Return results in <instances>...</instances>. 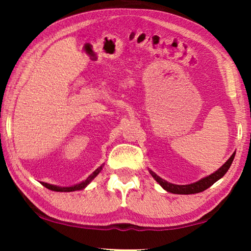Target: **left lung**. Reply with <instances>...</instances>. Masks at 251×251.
Instances as JSON below:
<instances>
[{"instance_id": "1", "label": "left lung", "mask_w": 251, "mask_h": 251, "mask_svg": "<svg viewBox=\"0 0 251 251\" xmlns=\"http://www.w3.org/2000/svg\"><path fill=\"white\" fill-rule=\"evenodd\" d=\"M233 158H235V152H233V154L230 156V158H229L226 163H225L223 166L218 169V171H216L214 174H211V175H209L208 177L202 178V179L190 185H174V184H171V182H167L166 180L161 179V178L159 176H157L154 172L151 171V176L155 178V180L158 182L164 189H166L169 193L179 194V195L198 194V193L203 192V190H206L207 188H209L212 184H215L216 181L219 180L220 178H222L225 174L228 172V169L230 168Z\"/></svg>"}]
</instances>
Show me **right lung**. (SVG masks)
Segmentation results:
<instances>
[{"instance_id": "1", "label": "right lung", "mask_w": 251, "mask_h": 251, "mask_svg": "<svg viewBox=\"0 0 251 251\" xmlns=\"http://www.w3.org/2000/svg\"><path fill=\"white\" fill-rule=\"evenodd\" d=\"M101 167H103V166L97 168L96 171L92 174V175L87 177L86 180H84V181L80 182V184L75 185L73 187H57V186H54V185L46 184V182H42V184H43V186L46 187V188H49L50 190H54V192H74V190H80V189H83L84 187H86L93 179H94V178L97 176V174L100 172Z\"/></svg>"}]
</instances>
